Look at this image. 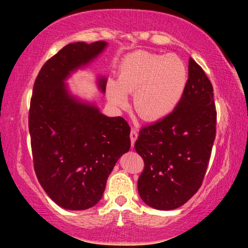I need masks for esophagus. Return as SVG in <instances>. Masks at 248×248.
<instances>
[{
	"mask_svg": "<svg viewBox=\"0 0 248 248\" xmlns=\"http://www.w3.org/2000/svg\"><path fill=\"white\" fill-rule=\"evenodd\" d=\"M130 138H131V142H132V145H134V142L137 141L138 139V131L135 130V128H132L131 130V134H130Z\"/></svg>",
	"mask_w": 248,
	"mask_h": 248,
	"instance_id": "obj_1",
	"label": "esophagus"
}]
</instances>
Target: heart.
I'll return each mask as SVG.
<instances>
[{"instance_id":"heart-1","label":"heart","mask_w":248,"mask_h":248,"mask_svg":"<svg viewBox=\"0 0 248 248\" xmlns=\"http://www.w3.org/2000/svg\"><path fill=\"white\" fill-rule=\"evenodd\" d=\"M187 78V67L178 56L138 50L122 61L117 81L108 82L107 97L115 107H123L126 93H133L134 110L144 120L157 121L179 104Z\"/></svg>"}]
</instances>
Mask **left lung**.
Returning <instances> with one entry per match:
<instances>
[{"label":"left lung","mask_w":248,"mask_h":248,"mask_svg":"<svg viewBox=\"0 0 248 248\" xmlns=\"http://www.w3.org/2000/svg\"><path fill=\"white\" fill-rule=\"evenodd\" d=\"M213 88L202 67L188 60L184 96L174 110L141 128L135 151L144 161L138 191L145 204L174 210L201 187L216 139Z\"/></svg>","instance_id":"1"}]
</instances>
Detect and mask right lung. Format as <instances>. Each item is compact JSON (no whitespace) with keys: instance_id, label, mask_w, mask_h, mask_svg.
<instances>
[{"instance_id":"obj_1","label":"right lung","mask_w":248,"mask_h":248,"mask_svg":"<svg viewBox=\"0 0 248 248\" xmlns=\"http://www.w3.org/2000/svg\"><path fill=\"white\" fill-rule=\"evenodd\" d=\"M107 46L73 43L64 46L40 69L29 109L33 168L47 195L67 210H86L99 202L106 182L122 155L130 150V125L108 117L94 105L67 91L64 81ZM101 91L106 79L98 81Z\"/></svg>"}]
</instances>
